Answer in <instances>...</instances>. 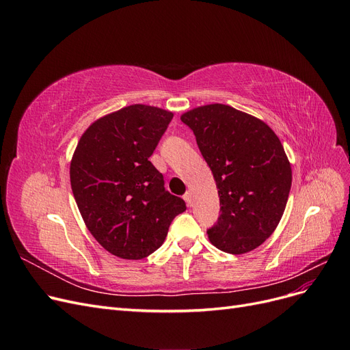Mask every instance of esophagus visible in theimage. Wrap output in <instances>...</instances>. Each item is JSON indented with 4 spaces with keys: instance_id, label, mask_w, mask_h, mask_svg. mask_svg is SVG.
I'll list each match as a JSON object with an SVG mask.
<instances>
[{
    "instance_id": "34e87169",
    "label": "esophagus",
    "mask_w": 350,
    "mask_h": 350,
    "mask_svg": "<svg viewBox=\"0 0 350 350\" xmlns=\"http://www.w3.org/2000/svg\"><path fill=\"white\" fill-rule=\"evenodd\" d=\"M184 200H185V203H187L189 207L193 206V197H191V193L187 191V193L184 194Z\"/></svg>"
}]
</instances>
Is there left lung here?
Instances as JSON below:
<instances>
[{"instance_id": "8db88e82", "label": "left lung", "mask_w": 350, "mask_h": 350, "mask_svg": "<svg viewBox=\"0 0 350 350\" xmlns=\"http://www.w3.org/2000/svg\"><path fill=\"white\" fill-rule=\"evenodd\" d=\"M216 181L220 215L210 242L229 254L260 247L278 228L288 203L292 169L270 126L229 105L213 103L181 115Z\"/></svg>"}]
</instances>
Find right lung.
Wrapping results in <instances>:
<instances>
[{
    "instance_id": "right-lung-1",
    "label": "right lung",
    "mask_w": 350,
    "mask_h": 350,
    "mask_svg": "<svg viewBox=\"0 0 350 350\" xmlns=\"http://www.w3.org/2000/svg\"><path fill=\"white\" fill-rule=\"evenodd\" d=\"M172 116L130 105L94 121L72 154L71 189L84 224L120 258L150 256L187 208L183 198L166 191L163 175L149 161Z\"/></svg>"
}]
</instances>
